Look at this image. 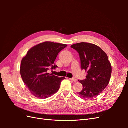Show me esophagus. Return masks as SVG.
Masks as SVG:
<instances>
[{
  "label": "esophagus",
  "mask_w": 128,
  "mask_h": 128,
  "mask_svg": "<svg viewBox=\"0 0 128 128\" xmlns=\"http://www.w3.org/2000/svg\"><path fill=\"white\" fill-rule=\"evenodd\" d=\"M69 80H72L73 82H76L77 81V79H76V78H69Z\"/></svg>",
  "instance_id": "1"
}]
</instances>
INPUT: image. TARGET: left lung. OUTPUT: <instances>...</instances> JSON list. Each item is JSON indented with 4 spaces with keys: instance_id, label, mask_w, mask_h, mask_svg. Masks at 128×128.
<instances>
[{
    "instance_id": "left-lung-1",
    "label": "left lung",
    "mask_w": 128,
    "mask_h": 128,
    "mask_svg": "<svg viewBox=\"0 0 128 128\" xmlns=\"http://www.w3.org/2000/svg\"><path fill=\"white\" fill-rule=\"evenodd\" d=\"M71 48L78 52L81 68L87 72L86 79L78 80L83 89L78 94L83 98H94L101 94L110 82L112 66L108 56L99 46L88 42L77 43Z\"/></svg>"
}]
</instances>
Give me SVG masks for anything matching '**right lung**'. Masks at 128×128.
Here are the masks:
<instances>
[{
  "mask_svg": "<svg viewBox=\"0 0 128 128\" xmlns=\"http://www.w3.org/2000/svg\"><path fill=\"white\" fill-rule=\"evenodd\" d=\"M66 44L45 42L34 46L23 58L20 74L23 81L32 95L39 99H45L59 90L61 81L65 77H60L48 71L56 69L54 64L56 56Z\"/></svg>",
  "mask_w": 128,
  "mask_h": 128,
  "instance_id": "right-lung-1",
  "label": "right lung"
}]
</instances>
